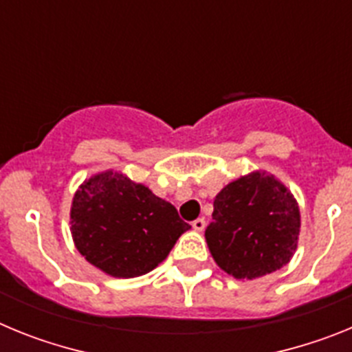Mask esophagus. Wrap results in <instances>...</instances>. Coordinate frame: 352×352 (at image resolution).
Returning <instances> with one entry per match:
<instances>
[{"mask_svg": "<svg viewBox=\"0 0 352 352\" xmlns=\"http://www.w3.org/2000/svg\"><path fill=\"white\" fill-rule=\"evenodd\" d=\"M192 227H194L195 231H204V227H206V220L204 219H197V220H194V222H192Z\"/></svg>", "mask_w": 352, "mask_h": 352, "instance_id": "34e87169", "label": "esophagus"}]
</instances>
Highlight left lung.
Wrapping results in <instances>:
<instances>
[{
  "label": "left lung",
  "mask_w": 352,
  "mask_h": 352,
  "mask_svg": "<svg viewBox=\"0 0 352 352\" xmlns=\"http://www.w3.org/2000/svg\"><path fill=\"white\" fill-rule=\"evenodd\" d=\"M204 238L214 263L238 280L280 270L294 256L301 217L287 186L266 170L239 176L217 194Z\"/></svg>",
  "instance_id": "8db88e82"
}]
</instances>
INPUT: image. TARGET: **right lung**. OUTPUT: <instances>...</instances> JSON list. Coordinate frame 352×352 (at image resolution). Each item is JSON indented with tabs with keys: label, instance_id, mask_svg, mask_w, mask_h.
<instances>
[{
	"label": "right lung",
	"instance_id": "obj_1",
	"mask_svg": "<svg viewBox=\"0 0 352 352\" xmlns=\"http://www.w3.org/2000/svg\"><path fill=\"white\" fill-rule=\"evenodd\" d=\"M188 229L173 204L113 169L84 179L72 199L76 248L95 268L116 278L157 268Z\"/></svg>",
	"mask_w": 352,
	"mask_h": 352
}]
</instances>
